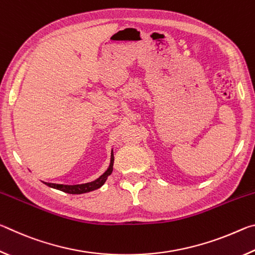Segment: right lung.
I'll use <instances>...</instances> for the list:
<instances>
[{
    "mask_svg": "<svg viewBox=\"0 0 255 255\" xmlns=\"http://www.w3.org/2000/svg\"><path fill=\"white\" fill-rule=\"evenodd\" d=\"M114 161H115L114 150H111L109 167H108L105 173L99 176L97 180L91 181V182L82 183V184H57V183H49V182H44V183L50 188L60 190V191L66 192V193H71V195H82V193L93 191V190L101 188L107 181L108 176L112 173V170H114Z\"/></svg>",
    "mask_w": 255,
    "mask_h": 255,
    "instance_id": "right-lung-1",
    "label": "right lung"
}]
</instances>
